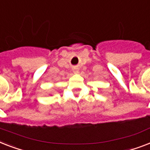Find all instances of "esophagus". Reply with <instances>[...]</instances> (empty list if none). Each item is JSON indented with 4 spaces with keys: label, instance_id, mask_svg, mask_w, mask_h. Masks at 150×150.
Wrapping results in <instances>:
<instances>
[{
    "label": "esophagus",
    "instance_id": "esophagus-1",
    "mask_svg": "<svg viewBox=\"0 0 150 150\" xmlns=\"http://www.w3.org/2000/svg\"><path fill=\"white\" fill-rule=\"evenodd\" d=\"M74 73H75V74H77V73H78V70H75V71H74Z\"/></svg>",
    "mask_w": 150,
    "mask_h": 150
}]
</instances>
